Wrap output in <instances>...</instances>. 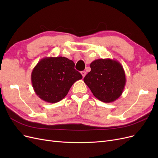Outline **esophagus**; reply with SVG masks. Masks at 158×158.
<instances>
[{
	"label": "esophagus",
	"instance_id": "1",
	"mask_svg": "<svg viewBox=\"0 0 158 158\" xmlns=\"http://www.w3.org/2000/svg\"><path fill=\"white\" fill-rule=\"evenodd\" d=\"M81 74H82L83 78H84V76H85V74H86V73H85V71H82L81 72Z\"/></svg>",
	"mask_w": 158,
	"mask_h": 158
}]
</instances>
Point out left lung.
Returning <instances> with one entry per match:
<instances>
[{
  "mask_svg": "<svg viewBox=\"0 0 158 158\" xmlns=\"http://www.w3.org/2000/svg\"><path fill=\"white\" fill-rule=\"evenodd\" d=\"M90 68L84 82L95 98L103 102L111 103L121 96L126 84V76L118 61L97 59L90 64Z\"/></svg>",
  "mask_w": 158,
  "mask_h": 158,
  "instance_id": "8db88e82",
  "label": "left lung"
}]
</instances>
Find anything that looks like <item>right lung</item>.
<instances>
[{"instance_id":"add662e5","label":"right lung","mask_w":158,"mask_h":158,"mask_svg":"<svg viewBox=\"0 0 158 158\" xmlns=\"http://www.w3.org/2000/svg\"><path fill=\"white\" fill-rule=\"evenodd\" d=\"M74 65L73 60L64 56L41 59L31 74L32 86L37 96L51 103L63 99L73 84L82 78Z\"/></svg>"}]
</instances>
